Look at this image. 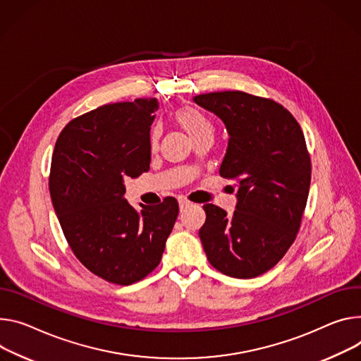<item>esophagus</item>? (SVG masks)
I'll return each instance as SVG.
<instances>
[{
	"mask_svg": "<svg viewBox=\"0 0 361 361\" xmlns=\"http://www.w3.org/2000/svg\"><path fill=\"white\" fill-rule=\"evenodd\" d=\"M178 203H180V210H181V212H184L185 209H188V207L191 206V202H188V200L184 199V197H181V199L178 200Z\"/></svg>",
	"mask_w": 361,
	"mask_h": 361,
	"instance_id": "esophagus-1",
	"label": "esophagus"
}]
</instances>
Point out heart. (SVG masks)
I'll list each match as a JSON object with an SVG mask.
<instances>
[{
    "mask_svg": "<svg viewBox=\"0 0 361 361\" xmlns=\"http://www.w3.org/2000/svg\"><path fill=\"white\" fill-rule=\"evenodd\" d=\"M173 116L192 138L199 137L200 134L206 133V130H213L212 122L202 112H199L197 109H194L191 106H178L174 111ZM158 141H159V129L154 126L149 134L151 148H157Z\"/></svg>",
    "mask_w": 361,
    "mask_h": 361,
    "instance_id": "heart-1",
    "label": "heart"
}]
</instances>
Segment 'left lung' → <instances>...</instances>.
Here are the masks:
<instances>
[{"instance_id":"left-lung-1","label":"left lung","mask_w":361,"mask_h":361,"mask_svg":"<svg viewBox=\"0 0 361 361\" xmlns=\"http://www.w3.org/2000/svg\"><path fill=\"white\" fill-rule=\"evenodd\" d=\"M228 133L220 176L238 183L232 216L204 204L200 240L213 268L249 279L274 268L300 231L311 158L300 123L281 104L240 90L194 96Z\"/></svg>"}]
</instances>
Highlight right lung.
I'll return each mask as SVG.
<instances>
[{"instance_id": "1", "label": "right lung", "mask_w": 361, "mask_h": 361, "mask_svg": "<svg viewBox=\"0 0 361 361\" xmlns=\"http://www.w3.org/2000/svg\"><path fill=\"white\" fill-rule=\"evenodd\" d=\"M155 97L104 105L60 133L49 177L61 231L80 264L111 283L144 279L161 262L178 202L166 197L135 210L125 200L128 177L149 170Z\"/></svg>"}]
</instances>
